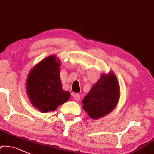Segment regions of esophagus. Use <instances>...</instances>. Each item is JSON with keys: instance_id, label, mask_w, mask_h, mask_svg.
<instances>
[{"instance_id": "esophagus-1", "label": "esophagus", "mask_w": 154, "mask_h": 154, "mask_svg": "<svg viewBox=\"0 0 154 154\" xmlns=\"http://www.w3.org/2000/svg\"><path fill=\"white\" fill-rule=\"evenodd\" d=\"M73 97L75 100H80V95H79V94H77V93L74 94Z\"/></svg>"}]
</instances>
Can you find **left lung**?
<instances>
[{
	"label": "left lung",
	"instance_id": "8db88e82",
	"mask_svg": "<svg viewBox=\"0 0 154 154\" xmlns=\"http://www.w3.org/2000/svg\"><path fill=\"white\" fill-rule=\"evenodd\" d=\"M120 90L115 75L111 72L101 75L82 100L84 109L92 119H98L110 113L117 106Z\"/></svg>",
	"mask_w": 154,
	"mask_h": 154
}]
</instances>
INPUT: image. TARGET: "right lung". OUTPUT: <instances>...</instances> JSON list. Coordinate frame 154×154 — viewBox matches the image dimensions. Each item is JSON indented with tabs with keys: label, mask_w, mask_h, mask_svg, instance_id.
Segmentation results:
<instances>
[{
	"label": "right lung",
	"mask_w": 154,
	"mask_h": 154,
	"mask_svg": "<svg viewBox=\"0 0 154 154\" xmlns=\"http://www.w3.org/2000/svg\"><path fill=\"white\" fill-rule=\"evenodd\" d=\"M59 67V61L51 56L37 64L28 76V95L33 105L42 112L56 110L70 97V92L62 89Z\"/></svg>",
	"instance_id": "1"
}]
</instances>
